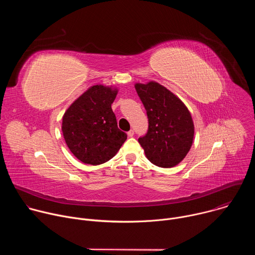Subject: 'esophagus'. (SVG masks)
I'll use <instances>...</instances> for the list:
<instances>
[{"mask_svg":"<svg viewBox=\"0 0 255 255\" xmlns=\"http://www.w3.org/2000/svg\"><path fill=\"white\" fill-rule=\"evenodd\" d=\"M127 135H128V137H132V136L134 135V131H133V130L128 131V132H127Z\"/></svg>","mask_w":255,"mask_h":255,"instance_id":"esophagus-1","label":"esophagus"}]
</instances>
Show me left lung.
Listing matches in <instances>:
<instances>
[{"instance_id": "1", "label": "left lung", "mask_w": 255, "mask_h": 255, "mask_svg": "<svg viewBox=\"0 0 255 255\" xmlns=\"http://www.w3.org/2000/svg\"><path fill=\"white\" fill-rule=\"evenodd\" d=\"M148 117L147 134L138 142L147 159L159 167H173L189 153L195 134L192 115L177 96L150 81L135 84Z\"/></svg>"}]
</instances>
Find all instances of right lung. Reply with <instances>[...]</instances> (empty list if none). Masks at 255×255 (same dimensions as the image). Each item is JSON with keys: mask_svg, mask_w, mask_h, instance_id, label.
<instances>
[{"mask_svg": "<svg viewBox=\"0 0 255 255\" xmlns=\"http://www.w3.org/2000/svg\"><path fill=\"white\" fill-rule=\"evenodd\" d=\"M117 94L113 86H92L63 114L61 130L67 147L86 164L110 160L127 139L111 107Z\"/></svg>", "mask_w": 255, "mask_h": 255, "instance_id": "1", "label": "right lung"}]
</instances>
